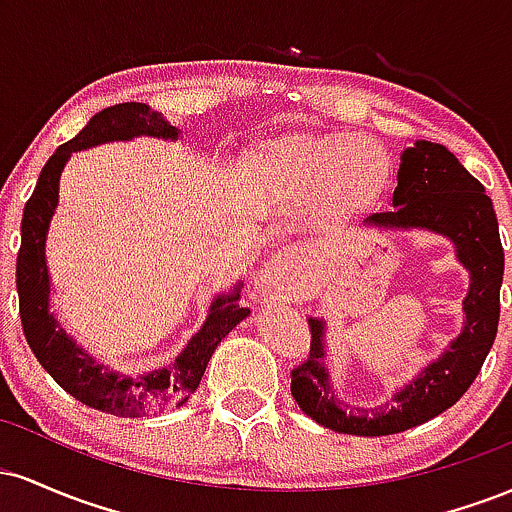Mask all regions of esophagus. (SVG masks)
<instances>
[{
    "label": "esophagus",
    "instance_id": "esophagus-1",
    "mask_svg": "<svg viewBox=\"0 0 512 512\" xmlns=\"http://www.w3.org/2000/svg\"><path fill=\"white\" fill-rule=\"evenodd\" d=\"M262 289H272V291H284L289 286V274L284 272V264L281 262H272L267 269H264L260 276Z\"/></svg>",
    "mask_w": 512,
    "mask_h": 512
}]
</instances>
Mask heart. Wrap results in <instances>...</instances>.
Listing matches in <instances>:
<instances>
[{"mask_svg":"<svg viewBox=\"0 0 512 512\" xmlns=\"http://www.w3.org/2000/svg\"><path fill=\"white\" fill-rule=\"evenodd\" d=\"M250 166L284 195L322 192L330 216L378 207L392 173L375 144L354 134L284 132L252 144Z\"/></svg>","mask_w":512,"mask_h":512,"instance_id":"b5f03b06","label":"heart"}]
</instances>
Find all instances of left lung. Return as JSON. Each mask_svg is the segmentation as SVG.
<instances>
[{"label":"left lung","mask_w":512,"mask_h":512,"mask_svg":"<svg viewBox=\"0 0 512 512\" xmlns=\"http://www.w3.org/2000/svg\"><path fill=\"white\" fill-rule=\"evenodd\" d=\"M392 211L368 216L380 228H428L457 245L472 272L464 298L467 325L452 346L383 409H351L330 390L322 358V322H310V356L291 370V395L310 419L349 436H392L443 414L460 399L489 356L501 317L503 245L484 185L443 144L416 142L402 154Z\"/></svg>","instance_id":"obj_1"}]
</instances>
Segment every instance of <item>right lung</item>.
I'll return each instance as SVG.
<instances>
[{"label":"right lung","mask_w":512,"mask_h":512,"mask_svg":"<svg viewBox=\"0 0 512 512\" xmlns=\"http://www.w3.org/2000/svg\"><path fill=\"white\" fill-rule=\"evenodd\" d=\"M137 134L175 139L178 129L170 127L166 117L144 103L110 105L93 115L91 122L74 139L62 144L48 158V163L40 170L38 185L23 209L21 248L16 257L21 325L40 366L48 370L62 390L84 402L86 407L125 416V419L182 407L199 387L209 358L221 339L250 313L248 308L238 305V289L231 296H219L211 305L204 327L175 358L173 366L137 375V378H127V375H117L113 370L96 366L91 356L81 354L72 339L57 330V322L48 313L50 284L48 267H45V236H48L52 211L57 207V187H60L64 163L72 156V151L113 142V139H132Z\"/></svg>","instance_id":"add662e5"}]
</instances>
